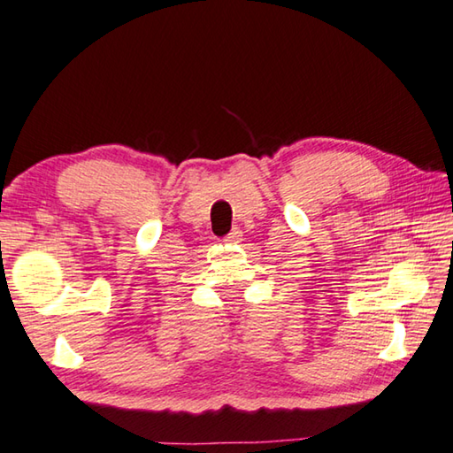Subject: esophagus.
Wrapping results in <instances>:
<instances>
[{
    "mask_svg": "<svg viewBox=\"0 0 453 453\" xmlns=\"http://www.w3.org/2000/svg\"><path fill=\"white\" fill-rule=\"evenodd\" d=\"M242 237H243V232H242V229L234 227L232 232H229V234L224 237V242H226V243H240V242H242Z\"/></svg>",
    "mask_w": 453,
    "mask_h": 453,
    "instance_id": "1",
    "label": "esophagus"
}]
</instances>
